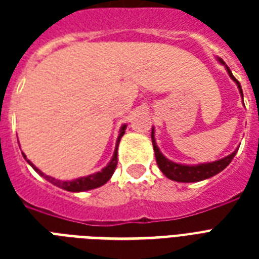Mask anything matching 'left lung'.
<instances>
[{"label":"left lung","mask_w":259,"mask_h":259,"mask_svg":"<svg viewBox=\"0 0 259 259\" xmlns=\"http://www.w3.org/2000/svg\"><path fill=\"white\" fill-rule=\"evenodd\" d=\"M219 62H221L222 64H225L223 60H221V59H219ZM226 68H227V72H229L230 78L233 79L234 82L238 84V89H239L242 98H243L241 83L235 79V76H234L233 72L230 71L229 67L226 66ZM152 144H153L154 154H156V161H157L158 168L161 169V172L164 173L168 179L175 181H180V183H195V181H201L215 176V175H218V173L225 169L226 166L231 162L234 156L237 154V150H235L234 153H231L230 156H227V157L222 158V160H218V161L207 162V164H199V165H183V164H176V162L170 161V160H168V158L162 156V153L160 152V149H158V146L156 145L153 129H152Z\"/></svg>","instance_id":"8db88e82"}]
</instances>
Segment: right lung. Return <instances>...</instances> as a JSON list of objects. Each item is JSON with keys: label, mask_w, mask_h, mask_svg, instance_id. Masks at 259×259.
I'll list each match as a JSON object with an SVG mask.
<instances>
[{"label": "right lung", "mask_w": 259, "mask_h": 259, "mask_svg": "<svg viewBox=\"0 0 259 259\" xmlns=\"http://www.w3.org/2000/svg\"><path fill=\"white\" fill-rule=\"evenodd\" d=\"M125 129H126V125H123L121 127V133L118 136V140H117V145H115V150H114V156L111 158V161L107 164L106 168L101 170V172L98 173H94V175H90V176L86 177H80V179H76V180H72V181H60V180H56L54 177L51 176H47L44 173L41 172L40 169H37L36 166L29 161V160H26V161L29 162V165L33 168L34 170L37 173H40L46 180H48L50 183H52L56 187H60V188L66 189V191H70V192H82V191H89V189H94V188H98V187H101V185L106 184L107 181L110 180V177L113 176L114 170L117 168V162H118V145H119V141H121V137L125 134ZM22 156L25 157V154L22 153ZM26 158V157H25Z\"/></svg>", "instance_id": "add662e5"}]
</instances>
